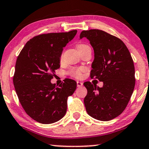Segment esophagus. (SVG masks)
Listing matches in <instances>:
<instances>
[{
  "instance_id": "obj_1",
  "label": "esophagus",
  "mask_w": 149,
  "mask_h": 149,
  "mask_svg": "<svg viewBox=\"0 0 149 149\" xmlns=\"http://www.w3.org/2000/svg\"><path fill=\"white\" fill-rule=\"evenodd\" d=\"M77 87H81L83 86V83L80 82V81H77Z\"/></svg>"
}]
</instances>
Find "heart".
<instances>
[{
    "label": "heart",
    "instance_id": "b5f03b06",
    "mask_svg": "<svg viewBox=\"0 0 149 149\" xmlns=\"http://www.w3.org/2000/svg\"><path fill=\"white\" fill-rule=\"evenodd\" d=\"M87 47H89L88 45H87L85 44H79L77 45V49L78 50H80L81 49H83V48H85ZM62 55L61 56V58H62ZM85 69L83 68H71L70 70L68 71V74L70 75V76H72L73 77H75V78H81L83 76V74L82 72L84 71Z\"/></svg>",
    "mask_w": 149,
    "mask_h": 149
}]
</instances>
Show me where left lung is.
I'll list each match as a JSON object with an SVG mask.
<instances>
[{
    "label": "left lung",
    "instance_id": "obj_1",
    "mask_svg": "<svg viewBox=\"0 0 149 149\" xmlns=\"http://www.w3.org/2000/svg\"><path fill=\"white\" fill-rule=\"evenodd\" d=\"M87 38L94 51L91 77L103 82L99 87L87 81L85 109L100 121L113 119L127 107L135 86V68L131 54L119 38L100 30H83L80 39Z\"/></svg>",
    "mask_w": 149,
    "mask_h": 149
}]
</instances>
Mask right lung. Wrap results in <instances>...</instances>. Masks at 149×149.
<instances>
[{
  "instance_id": "right-lung-1",
  "label": "right lung",
  "mask_w": 149,
  "mask_h": 149,
  "mask_svg": "<svg viewBox=\"0 0 149 149\" xmlns=\"http://www.w3.org/2000/svg\"><path fill=\"white\" fill-rule=\"evenodd\" d=\"M77 32L74 30L34 36L17 57L13 79L16 93L26 113L38 123H55L66 113L67 99L74 92L76 81L66 79L57 87L51 80L60 67L63 48Z\"/></svg>"
}]
</instances>
